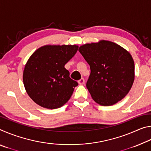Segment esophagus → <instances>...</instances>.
I'll return each mask as SVG.
<instances>
[{
    "mask_svg": "<svg viewBox=\"0 0 151 151\" xmlns=\"http://www.w3.org/2000/svg\"><path fill=\"white\" fill-rule=\"evenodd\" d=\"M78 83L79 85H84V84H85V79H84L83 78H81L80 80L78 81Z\"/></svg>",
    "mask_w": 151,
    "mask_h": 151,
    "instance_id": "1",
    "label": "esophagus"
}]
</instances>
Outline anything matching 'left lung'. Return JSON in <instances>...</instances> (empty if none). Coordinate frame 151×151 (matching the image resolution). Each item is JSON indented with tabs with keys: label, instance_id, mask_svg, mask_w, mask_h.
<instances>
[{
	"label": "left lung",
	"instance_id": "obj_1",
	"mask_svg": "<svg viewBox=\"0 0 151 151\" xmlns=\"http://www.w3.org/2000/svg\"><path fill=\"white\" fill-rule=\"evenodd\" d=\"M78 51L90 65L86 88L93 100L111 106L124 98L134 79L131 54L116 43L104 40L82 45Z\"/></svg>",
	"mask_w": 151,
	"mask_h": 151
}]
</instances>
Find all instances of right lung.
<instances>
[{
	"label": "right lung",
	"mask_w": 151,
	"mask_h": 151,
	"mask_svg": "<svg viewBox=\"0 0 151 151\" xmlns=\"http://www.w3.org/2000/svg\"><path fill=\"white\" fill-rule=\"evenodd\" d=\"M78 48L76 45H45L30 56L24 66L23 83L35 103L55 109L69 100L78 83L70 78L65 65Z\"/></svg>",
	"instance_id": "add662e5"
}]
</instances>
